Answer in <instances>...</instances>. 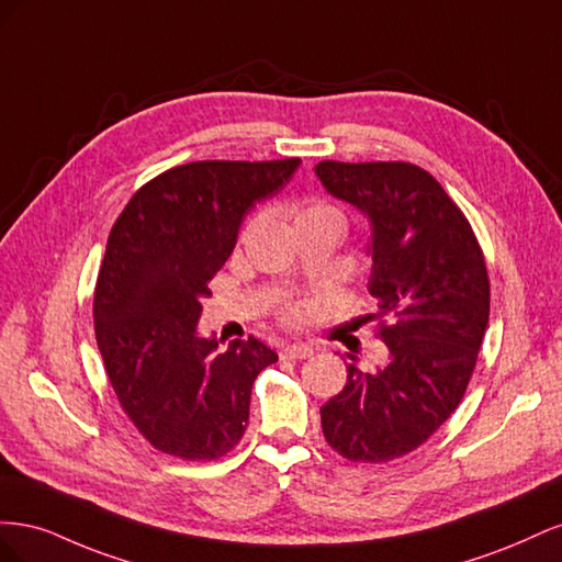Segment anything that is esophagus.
<instances>
[{
	"label": "esophagus",
	"mask_w": 562,
	"mask_h": 562,
	"mask_svg": "<svg viewBox=\"0 0 562 562\" xmlns=\"http://www.w3.org/2000/svg\"><path fill=\"white\" fill-rule=\"evenodd\" d=\"M314 351L312 347L307 345H288L281 349V359H288V361H302V359H310Z\"/></svg>",
	"instance_id": "34e87169"
}]
</instances>
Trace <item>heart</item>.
<instances>
[{"mask_svg": "<svg viewBox=\"0 0 562 562\" xmlns=\"http://www.w3.org/2000/svg\"><path fill=\"white\" fill-rule=\"evenodd\" d=\"M285 215L293 220L295 227H300L302 223H310V220H318V217L345 220V217H342V211H339V209L335 206V203H330V201H326V199H307V201H302V203H291V206L285 209ZM250 229H252V220H246L241 232H239L241 239H246V236L250 234ZM300 314H302L300 307H288L285 314H283V318H285L288 323H291V321H297Z\"/></svg>", "mask_w": 562, "mask_h": 562, "instance_id": "heart-1", "label": "heart"}]
</instances>
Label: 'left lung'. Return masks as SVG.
<instances>
[{"mask_svg": "<svg viewBox=\"0 0 562 562\" xmlns=\"http://www.w3.org/2000/svg\"><path fill=\"white\" fill-rule=\"evenodd\" d=\"M326 190L372 225L368 291L384 368L347 366V384L321 407L328 446L380 464L417 450L462 403L490 316L483 248L440 182L407 161H318Z\"/></svg>", "mask_w": 562, "mask_h": 562, "instance_id": "obj_1", "label": "left lung"}]
</instances>
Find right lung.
I'll list each match as a JSON object with an SVG mask.
<instances>
[{
	"label": "right lung",
	"mask_w": 562,
	"mask_h": 562,
	"mask_svg": "<svg viewBox=\"0 0 562 562\" xmlns=\"http://www.w3.org/2000/svg\"><path fill=\"white\" fill-rule=\"evenodd\" d=\"M297 166L182 164L145 182L116 217L93 293L95 342L122 411L164 454L211 462L234 450L255 378L279 361L252 335L217 351L196 321L244 215Z\"/></svg>",
	"instance_id": "obj_1"
}]
</instances>
